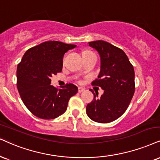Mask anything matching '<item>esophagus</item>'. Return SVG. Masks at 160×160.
I'll return each instance as SVG.
<instances>
[{
    "instance_id": "34e87169",
    "label": "esophagus",
    "mask_w": 160,
    "mask_h": 160,
    "mask_svg": "<svg viewBox=\"0 0 160 160\" xmlns=\"http://www.w3.org/2000/svg\"><path fill=\"white\" fill-rule=\"evenodd\" d=\"M84 88H78V92H84Z\"/></svg>"
}]
</instances>
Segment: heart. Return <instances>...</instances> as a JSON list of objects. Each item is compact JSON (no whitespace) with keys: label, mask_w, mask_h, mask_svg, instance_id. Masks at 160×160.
Listing matches in <instances>:
<instances>
[{"label":"heart","mask_w":160,"mask_h":160,"mask_svg":"<svg viewBox=\"0 0 160 160\" xmlns=\"http://www.w3.org/2000/svg\"><path fill=\"white\" fill-rule=\"evenodd\" d=\"M87 52H90V51H85V52H84V53H83V55L84 54V53H87Z\"/></svg>","instance_id":"b5f03b06"}]
</instances>
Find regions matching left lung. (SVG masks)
<instances>
[{
  "mask_svg": "<svg viewBox=\"0 0 160 160\" xmlns=\"http://www.w3.org/2000/svg\"><path fill=\"white\" fill-rule=\"evenodd\" d=\"M97 51L101 59L98 78L92 85L101 87V97L93 94V100L87 105L86 113L92 121L108 123L125 112L135 91L134 69L123 50L104 41L88 43Z\"/></svg>",
  "mask_w": 160,
  "mask_h": 160,
  "instance_id": "obj_1",
  "label": "left lung"
}]
</instances>
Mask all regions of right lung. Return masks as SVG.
<instances>
[{
    "label": "right lung",
    "mask_w": 160,
    "mask_h": 160,
    "mask_svg": "<svg viewBox=\"0 0 160 160\" xmlns=\"http://www.w3.org/2000/svg\"><path fill=\"white\" fill-rule=\"evenodd\" d=\"M76 45L49 41L29 49L17 68V88L29 111L43 119H53L66 111L70 98L78 88L67 84L51 85L52 75L62 72L63 57Z\"/></svg>",
    "instance_id": "obj_1"
}]
</instances>
